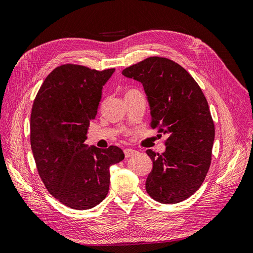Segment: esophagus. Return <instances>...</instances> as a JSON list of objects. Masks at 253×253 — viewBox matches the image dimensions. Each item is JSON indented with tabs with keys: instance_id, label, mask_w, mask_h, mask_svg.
I'll list each match as a JSON object with an SVG mask.
<instances>
[{
	"instance_id": "34e87169",
	"label": "esophagus",
	"mask_w": 253,
	"mask_h": 253,
	"mask_svg": "<svg viewBox=\"0 0 253 253\" xmlns=\"http://www.w3.org/2000/svg\"><path fill=\"white\" fill-rule=\"evenodd\" d=\"M137 154V151L136 150H133V149H126L125 150V155H126V158H128V157H132L134 155Z\"/></svg>"
}]
</instances>
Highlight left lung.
<instances>
[{
  "label": "left lung",
  "instance_id": "left-lung-1",
  "mask_svg": "<svg viewBox=\"0 0 253 253\" xmlns=\"http://www.w3.org/2000/svg\"><path fill=\"white\" fill-rule=\"evenodd\" d=\"M122 75L142 83L151 109V127L168 135L163 154L147 150L153 162L145 190L162 204H177L200 189L209 171L215 135L208 101L185 68L150 57Z\"/></svg>",
  "mask_w": 253,
  "mask_h": 253
}]
</instances>
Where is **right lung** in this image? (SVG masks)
I'll list each match as a JSON object with an SVG mask.
<instances>
[{"instance_id": "obj_1", "label": "right lung", "mask_w": 253, "mask_h": 253, "mask_svg": "<svg viewBox=\"0 0 253 253\" xmlns=\"http://www.w3.org/2000/svg\"><path fill=\"white\" fill-rule=\"evenodd\" d=\"M114 72L60 65L44 80L33 104L30 145L38 173L48 192L75 210L90 209L104 200L110 167L125 158L116 145L84 144L102 87Z\"/></svg>"}]
</instances>
